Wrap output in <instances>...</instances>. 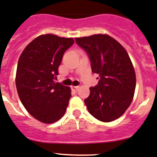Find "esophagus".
<instances>
[{"instance_id":"1","label":"esophagus","mask_w":157,"mask_h":157,"mask_svg":"<svg viewBox=\"0 0 157 157\" xmlns=\"http://www.w3.org/2000/svg\"><path fill=\"white\" fill-rule=\"evenodd\" d=\"M71 88H72V90H75V91H77V90H78L79 86H71Z\"/></svg>"}]
</instances>
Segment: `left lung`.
Returning a JSON list of instances; mask_svg holds the SVG:
<instances>
[{
	"label": "left lung",
	"mask_w": 157,
	"mask_h": 157,
	"mask_svg": "<svg viewBox=\"0 0 157 157\" xmlns=\"http://www.w3.org/2000/svg\"><path fill=\"white\" fill-rule=\"evenodd\" d=\"M75 42L88 54L92 72L99 75L98 84L90 87L85 100L88 112L101 122L116 120L130 106L136 86L127 51L107 35L77 38Z\"/></svg>",
	"instance_id": "1"
}]
</instances>
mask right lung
<instances>
[{
    "label": "right lung",
    "instance_id": "obj_1",
    "mask_svg": "<svg viewBox=\"0 0 157 157\" xmlns=\"http://www.w3.org/2000/svg\"><path fill=\"white\" fill-rule=\"evenodd\" d=\"M72 38L52 34L40 35L26 46L17 65L16 85L23 106L44 123H53L65 114L70 88L54 82L63 56Z\"/></svg>",
    "mask_w": 157,
    "mask_h": 157
}]
</instances>
